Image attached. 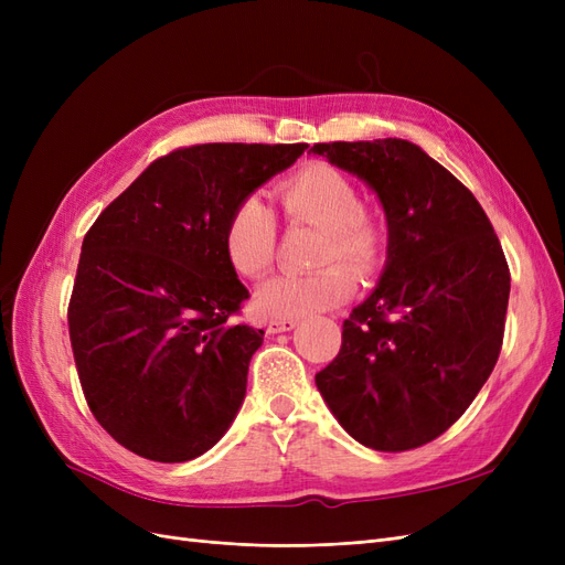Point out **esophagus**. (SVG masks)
Returning <instances> with one entry per match:
<instances>
[{
  "label": "esophagus",
  "mask_w": 565,
  "mask_h": 565,
  "mask_svg": "<svg viewBox=\"0 0 565 565\" xmlns=\"http://www.w3.org/2000/svg\"><path fill=\"white\" fill-rule=\"evenodd\" d=\"M297 328V320L295 318H270L266 322V332L268 334H278V332H289Z\"/></svg>",
  "instance_id": "esophagus-1"
}]
</instances>
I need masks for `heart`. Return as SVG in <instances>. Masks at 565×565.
Here are the masks:
<instances>
[{
    "label": "heart",
    "instance_id": "1",
    "mask_svg": "<svg viewBox=\"0 0 565 565\" xmlns=\"http://www.w3.org/2000/svg\"><path fill=\"white\" fill-rule=\"evenodd\" d=\"M282 212L295 224H316L322 241L316 273H282L256 292V311L268 318H303L344 303L355 289L358 276L380 270L386 247V221L363 207L361 191L341 169L313 162L280 183ZM224 249L231 266L243 278L259 280L270 270L278 252V218L259 195L235 204L224 228ZM347 263L352 269L343 266Z\"/></svg>",
    "mask_w": 565,
    "mask_h": 565
}]
</instances>
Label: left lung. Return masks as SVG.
I'll return each instance as SVG.
<instances>
[{"instance_id": "1", "label": "left lung", "mask_w": 565, "mask_h": 565, "mask_svg": "<svg viewBox=\"0 0 565 565\" xmlns=\"http://www.w3.org/2000/svg\"><path fill=\"white\" fill-rule=\"evenodd\" d=\"M311 152L367 181L388 224L382 280L344 320L318 391L363 446L422 448L465 415L500 358L511 276L498 233L469 188L415 143Z\"/></svg>"}]
</instances>
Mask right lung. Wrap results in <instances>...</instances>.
<instances>
[{
  "label": "right lung",
  "mask_w": 565,
  "mask_h": 565,
  "mask_svg": "<svg viewBox=\"0 0 565 565\" xmlns=\"http://www.w3.org/2000/svg\"><path fill=\"white\" fill-rule=\"evenodd\" d=\"M306 143H200L150 162L84 235L67 330L84 398L127 450L188 461L228 431L264 330L235 322L247 287L228 214Z\"/></svg>",
  "instance_id": "obj_1"
}]
</instances>
